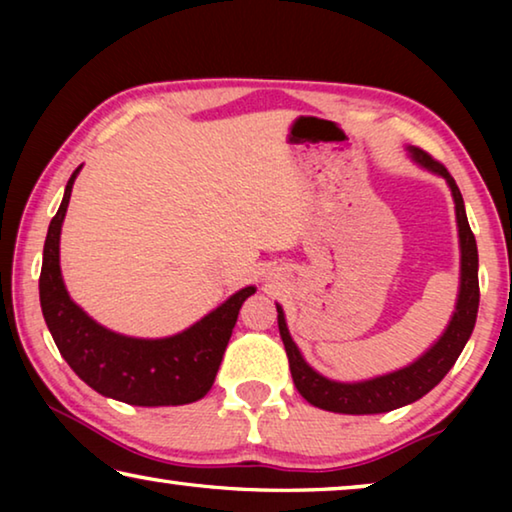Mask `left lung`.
Segmentation results:
<instances>
[{"instance_id":"left-lung-1","label":"left lung","mask_w":512,"mask_h":512,"mask_svg":"<svg viewBox=\"0 0 512 512\" xmlns=\"http://www.w3.org/2000/svg\"><path fill=\"white\" fill-rule=\"evenodd\" d=\"M406 151H409L411 160L418 167L445 178V183L452 189L458 225V248H461V284H458L454 314L449 318L445 332L438 336V341L427 352L420 354L413 363H409V366L363 381H336L320 375L318 370L311 368L305 361L296 341L291 339L284 309L275 302L277 327H280L284 350H287L289 357L293 384H296L298 393L309 404H314L323 411L345 415H372L388 413L393 409H400V406L413 404L443 381V377L452 370L456 359L461 357L465 343L472 336L476 311H479V253H476V239L470 230V223H467L461 189L456 187V180L449 176V171L443 164L433 160L431 155L415 149V146H406Z\"/></svg>"}]
</instances>
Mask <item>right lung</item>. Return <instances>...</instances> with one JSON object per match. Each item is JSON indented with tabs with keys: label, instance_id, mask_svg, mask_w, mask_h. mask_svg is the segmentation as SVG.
Instances as JSON below:
<instances>
[{
	"label": "right lung",
	"instance_id": "1",
	"mask_svg": "<svg viewBox=\"0 0 512 512\" xmlns=\"http://www.w3.org/2000/svg\"><path fill=\"white\" fill-rule=\"evenodd\" d=\"M49 223L40 271V307L58 352L99 395L133 406H180L210 391L228 348L239 309L255 287H244L183 332L162 339H137L103 327L69 298L60 273V230L74 180Z\"/></svg>",
	"mask_w": 512,
	"mask_h": 512
}]
</instances>
